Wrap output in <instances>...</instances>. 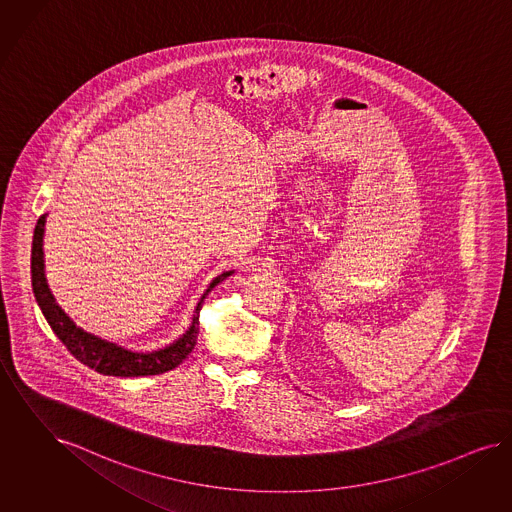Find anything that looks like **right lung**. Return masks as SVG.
<instances>
[{"instance_id": "add662e5", "label": "right lung", "mask_w": 512, "mask_h": 512, "mask_svg": "<svg viewBox=\"0 0 512 512\" xmlns=\"http://www.w3.org/2000/svg\"><path fill=\"white\" fill-rule=\"evenodd\" d=\"M47 214L39 216L38 224L34 229L32 241V290L36 296L39 309L43 317L57 334L68 351L85 366L93 368L104 376H117V378H140V376H157L176 368L182 360L188 359L199 334V309L205 302L207 294L216 286L228 279L233 271H224L212 279V283L203 292L201 300L195 305L190 328L169 345L155 349V351H133L114 341L98 338L95 334L83 330L72 321L66 311L58 305L45 277V256H43V233H45Z\"/></svg>"}]
</instances>
